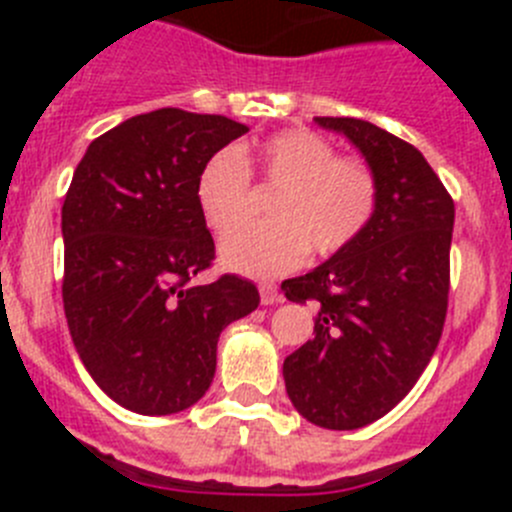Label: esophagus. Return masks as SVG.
Returning a JSON list of instances; mask_svg holds the SVG:
<instances>
[{
    "label": "esophagus",
    "instance_id": "1",
    "mask_svg": "<svg viewBox=\"0 0 512 512\" xmlns=\"http://www.w3.org/2000/svg\"><path fill=\"white\" fill-rule=\"evenodd\" d=\"M259 292L261 305H277V302H282V292H279L277 284H261Z\"/></svg>",
    "mask_w": 512,
    "mask_h": 512
}]
</instances>
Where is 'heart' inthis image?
I'll return each instance as SVG.
<instances>
[{"label":"heart","instance_id":"b5f03b06","mask_svg":"<svg viewBox=\"0 0 512 512\" xmlns=\"http://www.w3.org/2000/svg\"><path fill=\"white\" fill-rule=\"evenodd\" d=\"M266 182L277 184L269 223L235 225L220 241V264L253 279L282 277L315 256L343 251L369 228L377 210V176L364 161L338 158L328 140L310 130H282L256 148ZM248 166L235 148L212 153L194 182L202 220L223 233L243 215Z\"/></svg>","mask_w":512,"mask_h":512}]
</instances>
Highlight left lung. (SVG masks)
Listing matches in <instances>:
<instances>
[{
    "mask_svg": "<svg viewBox=\"0 0 512 512\" xmlns=\"http://www.w3.org/2000/svg\"><path fill=\"white\" fill-rule=\"evenodd\" d=\"M364 156L377 210L354 243L282 289L315 302V338L284 359L297 413L354 431L390 413L431 361L449 305L454 202L423 153L356 117H315Z\"/></svg>",
    "mask_w": 512,
    "mask_h": 512,
    "instance_id": "obj_1",
    "label": "left lung"
}]
</instances>
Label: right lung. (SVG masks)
Instances as JSON below:
<instances>
[{
    "instance_id": "add662e5",
    "label": "right lung",
    "mask_w": 512,
    "mask_h": 512,
    "mask_svg": "<svg viewBox=\"0 0 512 512\" xmlns=\"http://www.w3.org/2000/svg\"><path fill=\"white\" fill-rule=\"evenodd\" d=\"M248 133L223 115L164 107L92 140L61 210L63 310L99 390L140 415L192 408L215 377L225 325L259 307V289L225 274L194 200L202 164Z\"/></svg>"
}]
</instances>
